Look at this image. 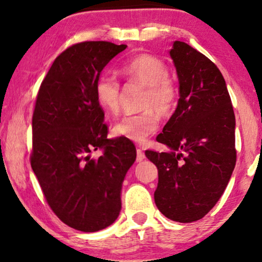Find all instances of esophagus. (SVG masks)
I'll use <instances>...</instances> for the list:
<instances>
[{"instance_id":"1","label":"esophagus","mask_w":262,"mask_h":262,"mask_svg":"<svg viewBox=\"0 0 262 262\" xmlns=\"http://www.w3.org/2000/svg\"><path fill=\"white\" fill-rule=\"evenodd\" d=\"M144 159H145L144 151L142 150V149H137V159H136V160H137V162H141L143 161Z\"/></svg>"}]
</instances>
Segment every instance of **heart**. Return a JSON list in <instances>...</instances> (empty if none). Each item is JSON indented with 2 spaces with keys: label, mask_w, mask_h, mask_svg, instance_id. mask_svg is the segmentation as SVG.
Returning <instances> with one entry per match:
<instances>
[{
  "label": "heart",
  "mask_w": 262,
  "mask_h": 262,
  "mask_svg": "<svg viewBox=\"0 0 262 262\" xmlns=\"http://www.w3.org/2000/svg\"><path fill=\"white\" fill-rule=\"evenodd\" d=\"M121 72L132 83L144 88L145 93L141 104L144 111L138 114L125 115L114 124L112 134L114 137L142 143L158 128V113L161 117L171 115L176 104V89L168 80L169 72L165 62L148 54L131 59L124 64ZM95 94L104 112L115 114L119 111L120 85L117 78L108 73L102 74L95 85Z\"/></svg>",
  "instance_id": "b5f03b06"
}]
</instances>
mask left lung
I'll list each match as a JSON object with an SVG mask.
<instances>
[{
  "label": "left lung",
  "mask_w": 262,
  "mask_h": 262,
  "mask_svg": "<svg viewBox=\"0 0 262 262\" xmlns=\"http://www.w3.org/2000/svg\"><path fill=\"white\" fill-rule=\"evenodd\" d=\"M168 53L179 100L156 141L169 150H147L145 156L158 167L156 207L173 222L192 223L215 206L230 181L236 119L225 79L208 57L181 40Z\"/></svg>",
  "instance_id": "8db88e82"
}]
</instances>
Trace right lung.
I'll return each mask as SVG.
<instances>
[{
	"label": "right lung",
	"instance_id": "obj_1",
	"mask_svg": "<svg viewBox=\"0 0 262 262\" xmlns=\"http://www.w3.org/2000/svg\"><path fill=\"white\" fill-rule=\"evenodd\" d=\"M125 44L83 42L56 57L40 84L32 117L31 167L61 222L83 232L113 224L136 160L130 139H108L95 85ZM104 154L91 156L97 148Z\"/></svg>",
	"mask_w": 262,
	"mask_h": 262
}]
</instances>
